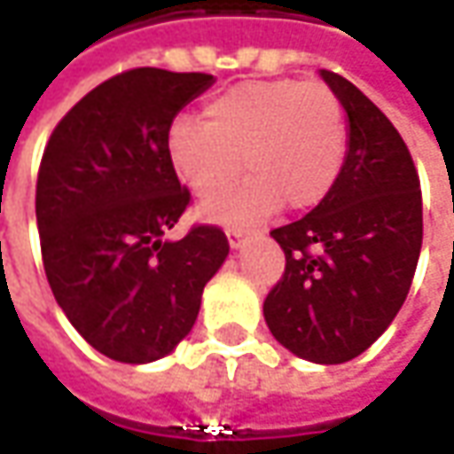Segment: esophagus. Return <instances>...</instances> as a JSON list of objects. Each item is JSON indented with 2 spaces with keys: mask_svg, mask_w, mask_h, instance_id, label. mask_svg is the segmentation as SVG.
<instances>
[{
  "mask_svg": "<svg viewBox=\"0 0 454 454\" xmlns=\"http://www.w3.org/2000/svg\"><path fill=\"white\" fill-rule=\"evenodd\" d=\"M227 239H230V247H232V250H242V247H245V242H247L242 232H230Z\"/></svg>",
  "mask_w": 454,
  "mask_h": 454,
  "instance_id": "esophagus-1",
  "label": "esophagus"
}]
</instances>
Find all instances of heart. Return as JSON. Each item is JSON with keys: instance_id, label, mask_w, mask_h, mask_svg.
Instances as JSON below:
<instances>
[{"instance_id": "heart-1", "label": "heart", "mask_w": 454, "mask_h": 454, "mask_svg": "<svg viewBox=\"0 0 454 454\" xmlns=\"http://www.w3.org/2000/svg\"><path fill=\"white\" fill-rule=\"evenodd\" d=\"M348 133L339 98L303 80H250L204 106V121L176 118L166 156L179 182L201 201L226 193L241 173L251 182L227 200L201 207L224 227H250L283 204L303 212L339 182Z\"/></svg>"}]
</instances>
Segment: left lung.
<instances>
[{"instance_id":"8db88e82","label":"left lung","mask_w":454,"mask_h":454,"mask_svg":"<svg viewBox=\"0 0 454 454\" xmlns=\"http://www.w3.org/2000/svg\"><path fill=\"white\" fill-rule=\"evenodd\" d=\"M348 118V149L331 194L272 230L286 272L262 313L278 343L313 364L364 354L394 321L422 250V192L392 121L354 82L321 70Z\"/></svg>"}]
</instances>
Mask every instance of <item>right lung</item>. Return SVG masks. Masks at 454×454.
Instances as JSON below:
<instances>
[{
  "mask_svg": "<svg viewBox=\"0 0 454 454\" xmlns=\"http://www.w3.org/2000/svg\"><path fill=\"white\" fill-rule=\"evenodd\" d=\"M212 82L159 67L121 73L75 103L44 146L35 212L47 283L80 336L121 364L171 354L230 254L219 227L164 239L189 204L166 133Z\"/></svg>",
  "mask_w": 454,
  "mask_h": 454,
  "instance_id": "obj_1",
  "label": "right lung"
}]
</instances>
